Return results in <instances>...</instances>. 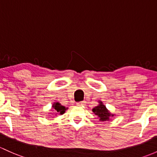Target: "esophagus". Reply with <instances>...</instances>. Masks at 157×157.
Here are the masks:
<instances>
[{
    "label": "esophagus",
    "mask_w": 157,
    "mask_h": 157,
    "mask_svg": "<svg viewBox=\"0 0 157 157\" xmlns=\"http://www.w3.org/2000/svg\"><path fill=\"white\" fill-rule=\"evenodd\" d=\"M86 103V101H83L77 102V105H85Z\"/></svg>",
    "instance_id": "obj_1"
}]
</instances>
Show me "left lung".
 Listing matches in <instances>:
<instances>
[{
  "label": "left lung",
  "mask_w": 157,
  "mask_h": 157,
  "mask_svg": "<svg viewBox=\"0 0 157 157\" xmlns=\"http://www.w3.org/2000/svg\"><path fill=\"white\" fill-rule=\"evenodd\" d=\"M92 110L98 117L101 122L110 121L111 118L115 116V114L110 113V110H108V109L106 108L101 101H98V105L92 108Z\"/></svg>",
  "instance_id": "8db88e82"
}]
</instances>
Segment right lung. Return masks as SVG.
<instances>
[{"label":"right lung","instance_id":"right-lung-1","mask_svg":"<svg viewBox=\"0 0 157 157\" xmlns=\"http://www.w3.org/2000/svg\"><path fill=\"white\" fill-rule=\"evenodd\" d=\"M52 108L54 109V110H55L56 114H57V113H59V114L62 115V114H64V113H65L66 110H67V108H66V107L63 106V105H61L59 102H57V101L54 102V103L52 104Z\"/></svg>","mask_w":157,"mask_h":157}]
</instances>
